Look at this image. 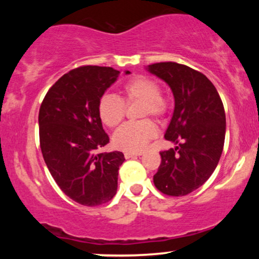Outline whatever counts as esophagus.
I'll return each mask as SVG.
<instances>
[{
  "label": "esophagus",
  "instance_id": "obj_1",
  "mask_svg": "<svg viewBox=\"0 0 259 259\" xmlns=\"http://www.w3.org/2000/svg\"><path fill=\"white\" fill-rule=\"evenodd\" d=\"M142 152H125L124 153V157H125L126 159H130V158H134V157H138V156H141Z\"/></svg>",
  "mask_w": 259,
  "mask_h": 259
}]
</instances>
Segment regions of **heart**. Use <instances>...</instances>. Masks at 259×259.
<instances>
[{
	"label": "heart",
	"instance_id": "1",
	"mask_svg": "<svg viewBox=\"0 0 259 259\" xmlns=\"http://www.w3.org/2000/svg\"><path fill=\"white\" fill-rule=\"evenodd\" d=\"M119 99L115 95L106 94L99 101V115L102 123L108 127L120 124L125 115L124 103L141 102L140 117L152 115L162 118L167 112V103L160 96L159 86L152 79L144 75H136L126 80L121 86ZM157 135V127L151 120L130 121L121 125L113 135V145L126 152H140L147 146V142Z\"/></svg>",
	"mask_w": 259,
	"mask_h": 259
}]
</instances>
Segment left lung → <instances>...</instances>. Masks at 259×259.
Instances as JSON below:
<instances>
[{
    "label": "left lung",
    "mask_w": 259,
    "mask_h": 259,
    "mask_svg": "<svg viewBox=\"0 0 259 259\" xmlns=\"http://www.w3.org/2000/svg\"><path fill=\"white\" fill-rule=\"evenodd\" d=\"M146 70L168 84L175 103L164 138L177 146L160 152L153 183L163 194L185 196L203 185L218 165L227 129L224 106L210 80L187 65L162 62Z\"/></svg>",
    "instance_id": "left-lung-1"
}]
</instances>
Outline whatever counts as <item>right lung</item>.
<instances>
[{"instance_id":"1","label":"right lung","mask_w":259,"mask_h":259,"mask_svg":"<svg viewBox=\"0 0 259 259\" xmlns=\"http://www.w3.org/2000/svg\"><path fill=\"white\" fill-rule=\"evenodd\" d=\"M119 73L97 65L70 70L47 91L38 112L45 163L62 191L82 206L103 204L117 192L125 158L119 151L99 152L109 142L99 101Z\"/></svg>"}]
</instances>
